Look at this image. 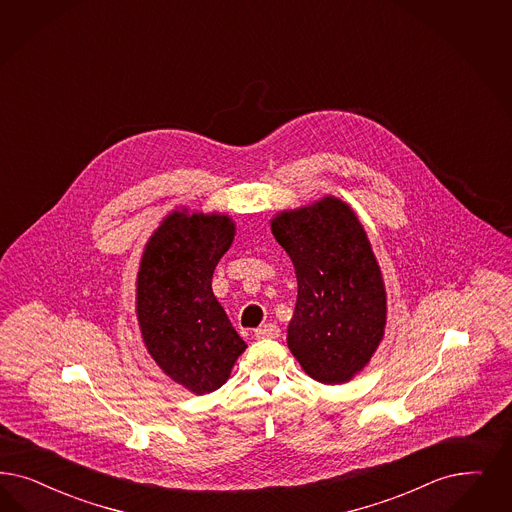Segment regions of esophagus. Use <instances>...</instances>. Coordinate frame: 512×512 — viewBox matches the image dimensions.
Masks as SVG:
<instances>
[{
  "label": "esophagus",
  "mask_w": 512,
  "mask_h": 512,
  "mask_svg": "<svg viewBox=\"0 0 512 512\" xmlns=\"http://www.w3.org/2000/svg\"><path fill=\"white\" fill-rule=\"evenodd\" d=\"M257 338H278L280 336V327L276 323H265L259 329H255Z\"/></svg>",
  "instance_id": "obj_1"
}]
</instances>
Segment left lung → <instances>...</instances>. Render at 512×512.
I'll return each mask as SVG.
<instances>
[{
    "mask_svg": "<svg viewBox=\"0 0 512 512\" xmlns=\"http://www.w3.org/2000/svg\"><path fill=\"white\" fill-rule=\"evenodd\" d=\"M299 295L287 346L308 376L344 384L371 361L386 327V289L367 232L335 196L272 219Z\"/></svg>",
    "mask_w": 512,
    "mask_h": 512,
    "instance_id": "obj_1",
    "label": "left lung"
}]
</instances>
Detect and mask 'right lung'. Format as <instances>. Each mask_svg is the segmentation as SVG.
Returning a JSON list of instances; mask_svg holds the SVG:
<instances>
[{"mask_svg":"<svg viewBox=\"0 0 512 512\" xmlns=\"http://www.w3.org/2000/svg\"><path fill=\"white\" fill-rule=\"evenodd\" d=\"M234 240L221 213H170L141 255L136 312L147 352L196 395L221 388L246 342L212 291L213 270Z\"/></svg>","mask_w":512,"mask_h":512,"instance_id":"right-lung-1","label":"right lung"}]
</instances>
